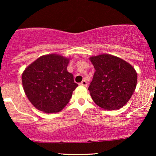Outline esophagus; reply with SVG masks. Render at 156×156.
Instances as JSON below:
<instances>
[{"label": "esophagus", "instance_id": "1", "mask_svg": "<svg viewBox=\"0 0 156 156\" xmlns=\"http://www.w3.org/2000/svg\"><path fill=\"white\" fill-rule=\"evenodd\" d=\"M80 86H83V87H87V82L85 80H83L80 83Z\"/></svg>", "mask_w": 156, "mask_h": 156}]
</instances>
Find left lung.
I'll return each mask as SVG.
<instances>
[{
	"instance_id": "8db88e82",
	"label": "left lung",
	"mask_w": 156,
	"mask_h": 156,
	"mask_svg": "<svg viewBox=\"0 0 156 156\" xmlns=\"http://www.w3.org/2000/svg\"><path fill=\"white\" fill-rule=\"evenodd\" d=\"M94 69L88 89L92 100L105 110H117L128 103L137 83L133 66L119 57L101 54L89 58Z\"/></svg>"
}]
</instances>
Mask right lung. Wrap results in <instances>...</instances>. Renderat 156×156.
Instances as JSON below:
<instances>
[{
    "label": "right lung",
    "mask_w": 156,
    "mask_h": 156,
    "mask_svg": "<svg viewBox=\"0 0 156 156\" xmlns=\"http://www.w3.org/2000/svg\"><path fill=\"white\" fill-rule=\"evenodd\" d=\"M69 58L58 54L40 56L22 75L26 95L36 108L47 114L63 109L78 87L67 71Z\"/></svg>",
    "instance_id": "obj_1"
}]
</instances>
